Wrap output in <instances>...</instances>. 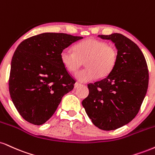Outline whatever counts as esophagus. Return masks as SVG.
<instances>
[{
    "label": "esophagus",
    "mask_w": 155,
    "mask_h": 155,
    "mask_svg": "<svg viewBox=\"0 0 155 155\" xmlns=\"http://www.w3.org/2000/svg\"><path fill=\"white\" fill-rule=\"evenodd\" d=\"M81 85V84L79 83H75V84H74V88H78V87H80Z\"/></svg>",
    "instance_id": "obj_1"
}]
</instances>
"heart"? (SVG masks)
<instances>
[{"mask_svg":"<svg viewBox=\"0 0 155 155\" xmlns=\"http://www.w3.org/2000/svg\"><path fill=\"white\" fill-rule=\"evenodd\" d=\"M118 53L116 50L108 45L105 41L88 39L74 46V51L64 49L61 53L63 66L70 72H76L85 61L87 68L75 74L77 81L89 82L105 77L113 71L116 64Z\"/></svg>","mask_w":155,"mask_h":155,"instance_id":"heart-1","label":"heart"}]
</instances>
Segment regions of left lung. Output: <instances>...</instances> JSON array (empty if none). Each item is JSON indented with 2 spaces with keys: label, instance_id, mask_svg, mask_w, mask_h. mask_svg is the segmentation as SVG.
<instances>
[{
  "label": "left lung",
  "instance_id": "8db88e82",
  "mask_svg": "<svg viewBox=\"0 0 155 155\" xmlns=\"http://www.w3.org/2000/svg\"><path fill=\"white\" fill-rule=\"evenodd\" d=\"M98 37L115 44L118 58L105 79L89 84L82 105L94 126L111 131L128 124L139 113L148 88L149 71L142 52L130 39L119 33Z\"/></svg>",
  "mask_w": 155,
  "mask_h": 155
}]
</instances>
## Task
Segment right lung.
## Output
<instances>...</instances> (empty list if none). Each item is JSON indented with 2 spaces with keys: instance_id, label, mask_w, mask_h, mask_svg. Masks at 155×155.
Instances as JSON below:
<instances>
[{
  "instance_id": "obj_1",
  "label": "right lung",
  "mask_w": 155,
  "mask_h": 155,
  "mask_svg": "<svg viewBox=\"0 0 155 155\" xmlns=\"http://www.w3.org/2000/svg\"><path fill=\"white\" fill-rule=\"evenodd\" d=\"M64 33H42L26 39L14 52L11 65L9 92L19 114L40 126L54 114L75 80L61 61V53L82 39Z\"/></svg>"
}]
</instances>
